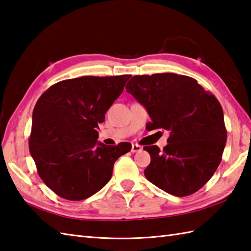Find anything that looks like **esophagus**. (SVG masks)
Wrapping results in <instances>:
<instances>
[{
  "mask_svg": "<svg viewBox=\"0 0 251 251\" xmlns=\"http://www.w3.org/2000/svg\"><path fill=\"white\" fill-rule=\"evenodd\" d=\"M142 149H143V147L140 146V145L133 144V145H132V148H131V151H132V152H138V151H141Z\"/></svg>",
  "mask_w": 251,
  "mask_h": 251,
  "instance_id": "esophagus-1",
  "label": "esophagus"
}]
</instances>
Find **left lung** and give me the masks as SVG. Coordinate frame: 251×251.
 I'll return each mask as SVG.
<instances>
[{
  "mask_svg": "<svg viewBox=\"0 0 251 251\" xmlns=\"http://www.w3.org/2000/svg\"><path fill=\"white\" fill-rule=\"evenodd\" d=\"M146 108V129L170 132L168 145L146 146L147 179L175 197H187L218 168L226 142L224 110L213 94L189 76L162 73L133 76L126 86Z\"/></svg>",
  "mask_w": 251,
  "mask_h": 251,
  "instance_id": "obj_1",
  "label": "left lung"
}]
</instances>
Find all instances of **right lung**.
Masks as SVG:
<instances>
[{"instance_id": "add662e5", "label": "right lung", "mask_w": 251, "mask_h": 251, "mask_svg": "<svg viewBox=\"0 0 251 251\" xmlns=\"http://www.w3.org/2000/svg\"><path fill=\"white\" fill-rule=\"evenodd\" d=\"M131 75L82 76L54 83L32 115L30 153L45 185L59 197L81 201L106 185L130 143L99 142V125Z\"/></svg>"}]
</instances>
